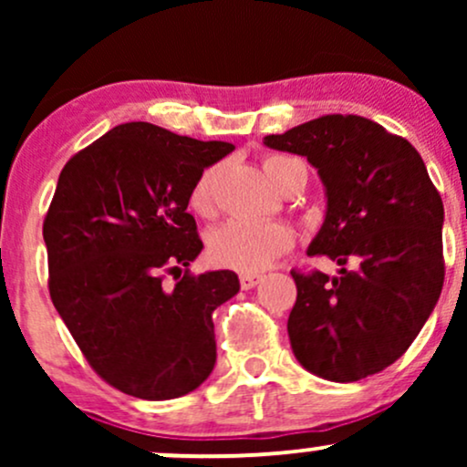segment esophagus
Segmentation results:
<instances>
[{"label":"esophagus","mask_w":467,"mask_h":467,"mask_svg":"<svg viewBox=\"0 0 467 467\" xmlns=\"http://www.w3.org/2000/svg\"><path fill=\"white\" fill-rule=\"evenodd\" d=\"M259 275H250V272H241L239 275V283H241V289H252L259 283Z\"/></svg>","instance_id":"esophagus-1"}]
</instances>
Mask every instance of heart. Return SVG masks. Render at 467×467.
Listing matches in <instances>:
<instances>
[{"mask_svg":"<svg viewBox=\"0 0 467 467\" xmlns=\"http://www.w3.org/2000/svg\"><path fill=\"white\" fill-rule=\"evenodd\" d=\"M301 160L289 155H267L264 171L278 191L285 184V178L294 164ZM219 166H208L192 184L189 203L200 217H211L215 213V182ZM294 244L292 228L278 222H245L230 219L223 226L215 228L208 237V254L217 265L233 267L239 272H259L272 265L283 252Z\"/></svg>","mask_w":467,"mask_h":467,"instance_id":"obj_1","label":"heart"}]
</instances>
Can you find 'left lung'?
<instances>
[{"instance_id": "left-lung-1", "label": "left lung", "mask_w": 467, "mask_h": 467, "mask_svg": "<svg viewBox=\"0 0 467 467\" xmlns=\"http://www.w3.org/2000/svg\"><path fill=\"white\" fill-rule=\"evenodd\" d=\"M264 144L318 171L327 211L307 254L340 265L337 276L292 272L294 356L331 382L379 373L409 349L443 287V202L421 155L351 114L316 118Z\"/></svg>"}]
</instances>
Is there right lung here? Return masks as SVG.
Wrapping results in <instances>:
<instances>
[{
  "mask_svg": "<svg viewBox=\"0 0 467 467\" xmlns=\"http://www.w3.org/2000/svg\"><path fill=\"white\" fill-rule=\"evenodd\" d=\"M233 151L125 122L58 175L44 222L52 303L94 371L122 393L173 400L213 373V312L239 292V276L181 275L203 248L186 208L202 171ZM164 271L179 278L173 286Z\"/></svg>",
  "mask_w": 467,
  "mask_h": 467,
  "instance_id": "1",
  "label": "right lung"
}]
</instances>
